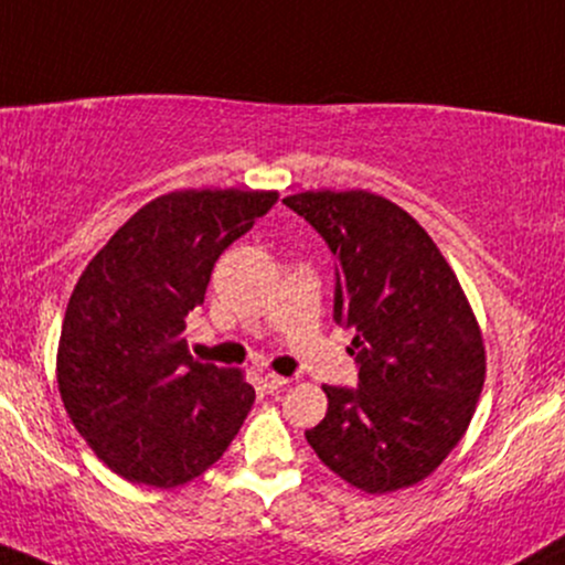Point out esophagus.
Returning a JSON list of instances; mask_svg holds the SVG:
<instances>
[{"label": "esophagus", "instance_id": "esophagus-1", "mask_svg": "<svg viewBox=\"0 0 565 565\" xmlns=\"http://www.w3.org/2000/svg\"><path fill=\"white\" fill-rule=\"evenodd\" d=\"M285 385H288V380L280 377V374H264L262 377V387L267 390V393H277V390H282Z\"/></svg>", "mask_w": 565, "mask_h": 565}]
</instances>
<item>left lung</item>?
Masks as SVG:
<instances>
[{
  "instance_id": "8db88e82",
  "label": "left lung",
  "mask_w": 565,
  "mask_h": 565,
  "mask_svg": "<svg viewBox=\"0 0 565 565\" xmlns=\"http://www.w3.org/2000/svg\"><path fill=\"white\" fill-rule=\"evenodd\" d=\"M338 259V324L356 338L359 387L324 385L327 414L306 440L369 495L419 484L469 429L487 356L456 271L406 209L372 191L282 199Z\"/></svg>"
}]
</instances>
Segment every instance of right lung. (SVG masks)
Here are the masks:
<instances>
[{
	"instance_id": "add662e5",
	"label": "right lung",
	"mask_w": 565,
	"mask_h": 565,
	"mask_svg": "<svg viewBox=\"0 0 565 565\" xmlns=\"http://www.w3.org/2000/svg\"><path fill=\"white\" fill-rule=\"evenodd\" d=\"M277 191H172L143 204L75 282L57 348L73 427L117 477L185 484L220 461L254 406L241 369L191 359L185 317L214 262Z\"/></svg>"
}]
</instances>
